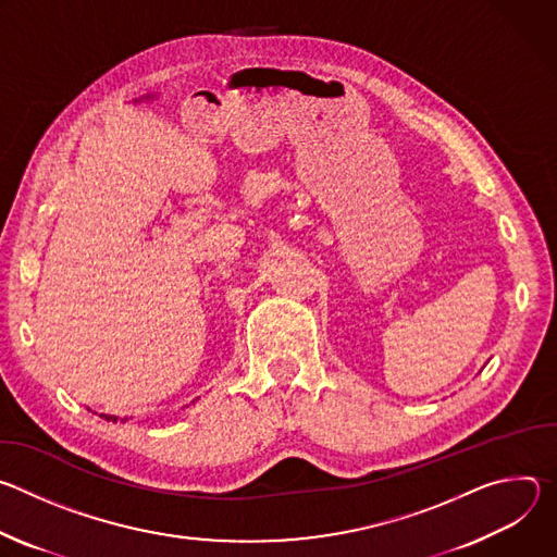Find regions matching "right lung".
Returning <instances> with one entry per match:
<instances>
[{
  "mask_svg": "<svg viewBox=\"0 0 557 557\" xmlns=\"http://www.w3.org/2000/svg\"><path fill=\"white\" fill-rule=\"evenodd\" d=\"M101 419H106V421H112V423H116L119 421V417H112V414H101ZM127 419H123L121 423H125Z\"/></svg>",
  "mask_w": 557,
  "mask_h": 557,
  "instance_id": "add662e5",
  "label": "right lung"
}]
</instances>
